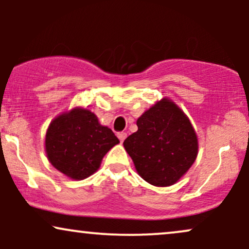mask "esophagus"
<instances>
[{"label": "esophagus", "instance_id": "1", "mask_svg": "<svg viewBox=\"0 0 249 249\" xmlns=\"http://www.w3.org/2000/svg\"><path fill=\"white\" fill-rule=\"evenodd\" d=\"M117 136H118V138H119V141H121V142H123L125 141V138L127 137V134L125 132H119L118 134H117Z\"/></svg>", "mask_w": 249, "mask_h": 249}]
</instances>
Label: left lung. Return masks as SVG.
<instances>
[{"instance_id":"8db88e82","label":"left lung","mask_w":249,"mask_h":249,"mask_svg":"<svg viewBox=\"0 0 249 249\" xmlns=\"http://www.w3.org/2000/svg\"><path fill=\"white\" fill-rule=\"evenodd\" d=\"M137 126L123 144L137 172L154 186L176 184L198 156V137L188 117L162 98L137 119Z\"/></svg>"}]
</instances>
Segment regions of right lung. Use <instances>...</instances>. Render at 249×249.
Masks as SVG:
<instances>
[{"mask_svg": "<svg viewBox=\"0 0 249 249\" xmlns=\"http://www.w3.org/2000/svg\"><path fill=\"white\" fill-rule=\"evenodd\" d=\"M119 139L111 128L99 124L88 108L75 107L50 123L45 134V152L53 167L71 179L90 177Z\"/></svg>", "mask_w": 249, "mask_h": 249, "instance_id": "right-lung-1", "label": "right lung"}]
</instances>
